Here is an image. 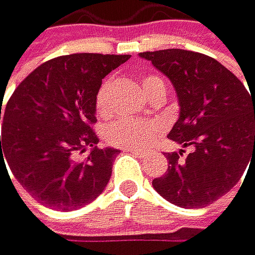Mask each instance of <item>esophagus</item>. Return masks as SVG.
I'll list each match as a JSON object with an SVG mask.
<instances>
[{
  "label": "esophagus",
  "instance_id": "esophagus-1",
  "mask_svg": "<svg viewBox=\"0 0 255 255\" xmlns=\"http://www.w3.org/2000/svg\"><path fill=\"white\" fill-rule=\"evenodd\" d=\"M126 153H130V154H135L138 157H143L146 153L143 151V149H134V148H126Z\"/></svg>",
  "mask_w": 255,
  "mask_h": 255
}]
</instances>
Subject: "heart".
Instances as JSON below:
<instances>
[{
    "mask_svg": "<svg viewBox=\"0 0 255 255\" xmlns=\"http://www.w3.org/2000/svg\"><path fill=\"white\" fill-rule=\"evenodd\" d=\"M142 90L145 96L148 98L157 88H165L164 82L156 75H145L140 80ZM107 88L109 82H106L96 96V110L99 115L107 113ZM157 125L153 121L146 120H128L123 118L118 121H113L106 130V138L110 145H115L120 148H142L157 135Z\"/></svg>",
    "mask_w": 255,
    "mask_h": 255,
    "instance_id": "heart-1",
    "label": "heart"
}]
</instances>
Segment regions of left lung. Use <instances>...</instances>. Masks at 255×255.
Here are the masks:
<instances>
[{
    "label": "left lung",
    "mask_w": 255,
    "mask_h": 255,
    "mask_svg": "<svg viewBox=\"0 0 255 255\" xmlns=\"http://www.w3.org/2000/svg\"><path fill=\"white\" fill-rule=\"evenodd\" d=\"M140 58L175 88L180 115L167 137L194 148L184 161H178L176 153L167 154L169 169L153 180V188L186 210L211 205L255 161V98L211 56L167 48L140 53Z\"/></svg>",
    "instance_id": "obj_1"
}]
</instances>
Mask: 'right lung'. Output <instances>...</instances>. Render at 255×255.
<instances>
[{
    "label": "right lung",
    "instance_id": "right-lung-1",
    "mask_svg": "<svg viewBox=\"0 0 255 255\" xmlns=\"http://www.w3.org/2000/svg\"><path fill=\"white\" fill-rule=\"evenodd\" d=\"M129 58L74 53L31 72L2 113L0 172L1 165L7 172L6 160L31 197L58 211L82 208L102 194L120 149L98 148L91 129L96 96L104 77ZM86 147L92 148L90 154L77 163L73 153Z\"/></svg>",
    "mask_w": 255,
    "mask_h": 255
}]
</instances>
